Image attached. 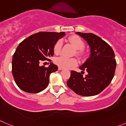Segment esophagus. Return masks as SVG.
<instances>
[{
  "label": "esophagus",
  "mask_w": 126,
  "mask_h": 126,
  "mask_svg": "<svg viewBox=\"0 0 126 126\" xmlns=\"http://www.w3.org/2000/svg\"><path fill=\"white\" fill-rule=\"evenodd\" d=\"M62 69H63V68L61 67H58V70H62Z\"/></svg>",
  "instance_id": "obj_1"
}]
</instances>
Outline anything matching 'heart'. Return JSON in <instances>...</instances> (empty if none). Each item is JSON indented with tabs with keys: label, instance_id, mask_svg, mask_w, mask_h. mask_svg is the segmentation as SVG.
<instances>
[{
	"label": "heart",
	"instance_id": "obj_1",
	"mask_svg": "<svg viewBox=\"0 0 126 126\" xmlns=\"http://www.w3.org/2000/svg\"><path fill=\"white\" fill-rule=\"evenodd\" d=\"M68 41L71 43L77 51V54L78 56H80L82 54V49L84 47L85 44L82 39L76 35L70 36L68 38ZM62 48V41L61 39H59L55 43L53 47L54 52L56 54L60 53ZM55 63L58 65L59 67H61L64 69H68V68L72 67L77 64V61L75 58H68L65 56H60L57 57L54 61Z\"/></svg>",
	"mask_w": 126,
	"mask_h": 126
}]
</instances>
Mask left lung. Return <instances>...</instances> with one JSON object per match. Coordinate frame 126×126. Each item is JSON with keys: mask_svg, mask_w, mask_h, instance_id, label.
Wrapping results in <instances>:
<instances>
[{"mask_svg": "<svg viewBox=\"0 0 126 126\" xmlns=\"http://www.w3.org/2000/svg\"><path fill=\"white\" fill-rule=\"evenodd\" d=\"M77 34L85 39L90 47V56L80 67L88 74L72 70L68 87L77 94L91 96L101 93L111 83L116 67L115 55L112 47L101 38L93 33L77 32Z\"/></svg>", "mask_w": 126, "mask_h": 126, "instance_id": "8db88e82", "label": "left lung"}]
</instances>
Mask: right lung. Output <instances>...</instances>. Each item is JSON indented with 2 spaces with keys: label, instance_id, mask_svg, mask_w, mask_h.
Masks as SVG:
<instances>
[{
  "label": "right lung",
  "instance_id": "1",
  "mask_svg": "<svg viewBox=\"0 0 126 126\" xmlns=\"http://www.w3.org/2000/svg\"><path fill=\"white\" fill-rule=\"evenodd\" d=\"M65 36L64 32H39L30 36L19 44L12 58V74L18 87L27 93L41 92L49 84L50 74L57 66L50 63L48 67L39 62L51 61L55 43Z\"/></svg>",
  "mask_w": 126,
  "mask_h": 126
}]
</instances>
